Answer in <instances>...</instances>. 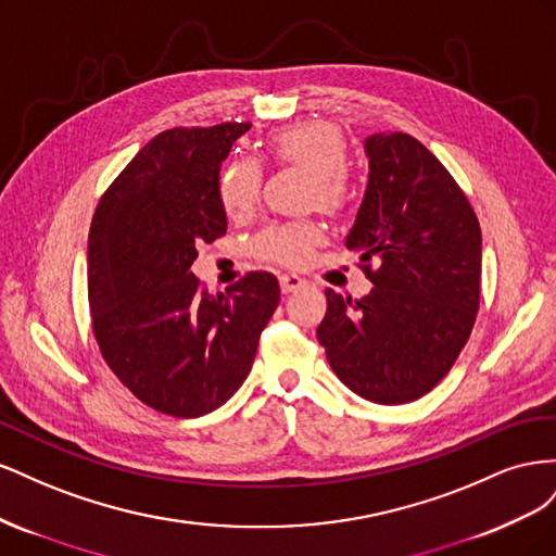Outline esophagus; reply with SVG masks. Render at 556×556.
Masks as SVG:
<instances>
[{"mask_svg": "<svg viewBox=\"0 0 556 556\" xmlns=\"http://www.w3.org/2000/svg\"><path fill=\"white\" fill-rule=\"evenodd\" d=\"M301 288H306V280L296 276V274H282L280 276V290L282 294H290V292H296Z\"/></svg>", "mask_w": 556, "mask_h": 556, "instance_id": "esophagus-1", "label": "esophagus"}]
</instances>
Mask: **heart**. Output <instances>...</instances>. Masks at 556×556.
Masks as SVG:
<instances>
[{
    "instance_id": "obj_1",
    "label": "heart",
    "mask_w": 556,
    "mask_h": 556,
    "mask_svg": "<svg viewBox=\"0 0 556 556\" xmlns=\"http://www.w3.org/2000/svg\"><path fill=\"white\" fill-rule=\"evenodd\" d=\"M268 157L282 166L306 172V204L325 213H341L352 201V185L345 174L348 143L339 127L329 123H296L282 127L266 143ZM262 192V169L248 157L229 162L220 180L217 197L225 213L233 220H245L257 208ZM323 239V225L315 220L276 223L260 231L255 252L268 262L299 266L311 257L313 245Z\"/></svg>"
}]
</instances>
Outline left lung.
Returning a JSON list of instances; mask_svg holds the SVG:
<instances>
[{"label": "left lung", "instance_id": "obj_1", "mask_svg": "<svg viewBox=\"0 0 556 556\" xmlns=\"http://www.w3.org/2000/svg\"><path fill=\"white\" fill-rule=\"evenodd\" d=\"M368 185L345 248L376 256V288L352 301L327 290L317 341L339 380L394 406L431 392L457 362L480 306L482 237L466 194L403 131L364 141Z\"/></svg>", "mask_w": 556, "mask_h": 556}]
</instances>
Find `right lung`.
Instances as JSON below:
<instances>
[{
    "label": "right lung",
    "instance_id": "1",
    "mask_svg": "<svg viewBox=\"0 0 556 556\" xmlns=\"http://www.w3.org/2000/svg\"><path fill=\"white\" fill-rule=\"evenodd\" d=\"M250 123L174 127L148 141L99 199L88 237V299L99 350L127 390L174 417H201L237 394L280 301L252 271L208 294L190 271L225 237L220 166Z\"/></svg>",
    "mask_w": 556,
    "mask_h": 556
}]
</instances>
